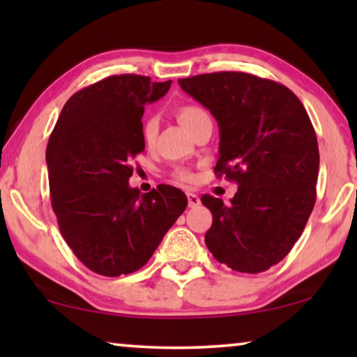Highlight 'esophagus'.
I'll return each instance as SVG.
<instances>
[{
	"mask_svg": "<svg viewBox=\"0 0 357 357\" xmlns=\"http://www.w3.org/2000/svg\"><path fill=\"white\" fill-rule=\"evenodd\" d=\"M187 202H189V208H195V206H198V204L202 203L200 202V197H198L197 193H192V192L187 193Z\"/></svg>",
	"mask_w": 357,
	"mask_h": 357,
	"instance_id": "obj_1",
	"label": "esophagus"
}]
</instances>
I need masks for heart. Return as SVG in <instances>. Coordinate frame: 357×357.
I'll return each mask as SVG.
<instances>
[{
    "label": "heart",
    "instance_id": "heart-1",
    "mask_svg": "<svg viewBox=\"0 0 357 357\" xmlns=\"http://www.w3.org/2000/svg\"><path fill=\"white\" fill-rule=\"evenodd\" d=\"M176 116L179 119V123L184 126V128L190 132L195 130L198 126L204 121L211 119L208 110L202 105L198 104H181L176 108ZM157 134H159V119L153 114H148V116H144L142 121V138L143 142L151 146V144H154ZM173 176L179 179V181H184V183H192L193 181V174L187 170V168H176V170L173 172Z\"/></svg>",
    "mask_w": 357,
    "mask_h": 357
}]
</instances>
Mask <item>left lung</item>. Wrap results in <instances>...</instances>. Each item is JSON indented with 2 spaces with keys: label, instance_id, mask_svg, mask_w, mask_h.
<instances>
[{
  "label": "left lung",
  "instance_id": "1",
  "mask_svg": "<svg viewBox=\"0 0 357 357\" xmlns=\"http://www.w3.org/2000/svg\"><path fill=\"white\" fill-rule=\"evenodd\" d=\"M178 83L213 113L220 132L214 170L239 185L229 204L202 197L213 213L204 243L228 268L263 273L288 255L315 206L319 153L309 114L291 89L245 72Z\"/></svg>",
  "mask_w": 357,
  "mask_h": 357
}]
</instances>
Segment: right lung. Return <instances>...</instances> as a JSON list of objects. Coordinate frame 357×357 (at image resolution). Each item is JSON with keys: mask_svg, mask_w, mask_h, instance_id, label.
Segmentation results:
<instances>
[{"mask_svg": "<svg viewBox=\"0 0 357 357\" xmlns=\"http://www.w3.org/2000/svg\"><path fill=\"white\" fill-rule=\"evenodd\" d=\"M172 80L123 74L80 89L66 102L47 144L50 200L75 257L105 277L132 274L153 257L184 213L187 197L160 184L132 189V162L144 149V104L159 100Z\"/></svg>", "mask_w": 357, "mask_h": 357, "instance_id": "1", "label": "right lung"}]
</instances>
